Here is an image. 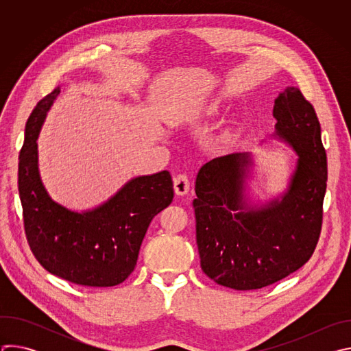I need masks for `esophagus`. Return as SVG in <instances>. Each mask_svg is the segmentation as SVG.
<instances>
[{"label":"esophagus","instance_id":"34e87169","mask_svg":"<svg viewBox=\"0 0 351 351\" xmlns=\"http://www.w3.org/2000/svg\"><path fill=\"white\" fill-rule=\"evenodd\" d=\"M173 189L178 195H184L190 190V180L186 175H178L173 179Z\"/></svg>","mask_w":351,"mask_h":351}]
</instances>
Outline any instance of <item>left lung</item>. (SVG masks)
I'll return each mask as SVG.
<instances>
[{"label": "left lung", "mask_w": 351, "mask_h": 351, "mask_svg": "<svg viewBox=\"0 0 351 351\" xmlns=\"http://www.w3.org/2000/svg\"><path fill=\"white\" fill-rule=\"evenodd\" d=\"M274 118L272 136L298 157L280 198L257 206L245 197L248 153L214 158L195 179L199 264L214 282L234 290L261 289L302 268L321 233L328 165L315 110L297 87H286Z\"/></svg>", "instance_id": "obj_1"}]
</instances>
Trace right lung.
<instances>
[{"instance_id": "1", "label": "right lung", "mask_w": 351, "mask_h": 351, "mask_svg": "<svg viewBox=\"0 0 351 351\" xmlns=\"http://www.w3.org/2000/svg\"><path fill=\"white\" fill-rule=\"evenodd\" d=\"M60 91L38 101L26 123L18 171L26 239L49 274L82 286H117L133 272L149 222L172 203V178L168 171L133 178L104 204L83 213L54 202L40 178L36 140Z\"/></svg>"}]
</instances>
